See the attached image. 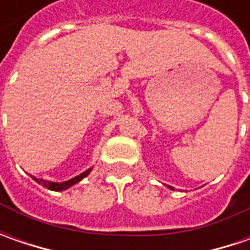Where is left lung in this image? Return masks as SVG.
<instances>
[{
  "label": "left lung",
  "instance_id": "1",
  "mask_svg": "<svg viewBox=\"0 0 250 250\" xmlns=\"http://www.w3.org/2000/svg\"><path fill=\"white\" fill-rule=\"evenodd\" d=\"M168 188H169V189H172V190H174V188H172V187H168Z\"/></svg>",
  "mask_w": 250,
  "mask_h": 250
}]
</instances>
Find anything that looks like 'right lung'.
Wrapping results in <instances>:
<instances>
[{"label":"right lung","instance_id":"add662e5","mask_svg":"<svg viewBox=\"0 0 250 250\" xmlns=\"http://www.w3.org/2000/svg\"><path fill=\"white\" fill-rule=\"evenodd\" d=\"M90 171L91 168H89V169H86L84 172H82L81 175L72 178V179H69V181H65V182H51V181H44V179H39V178L36 177H33V179L37 184L43 185V187L47 188V189H51V190H55V192H60V190H65V189H68V188L73 187L75 184H78L79 181H82L83 178H86L90 174Z\"/></svg>","mask_w":250,"mask_h":250}]
</instances>
